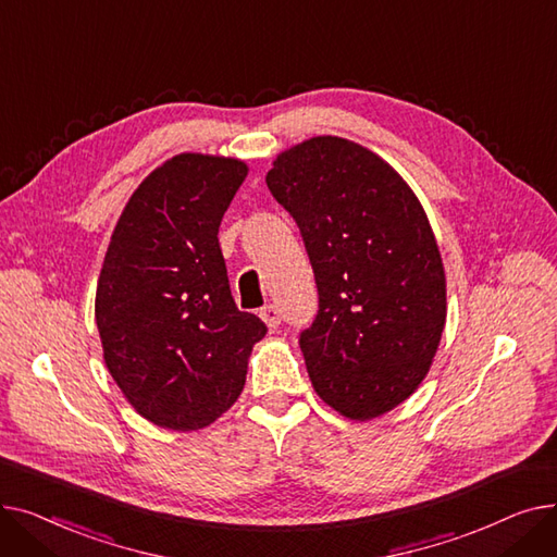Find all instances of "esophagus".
<instances>
[{
    "label": "esophagus",
    "mask_w": 557,
    "mask_h": 557,
    "mask_svg": "<svg viewBox=\"0 0 557 557\" xmlns=\"http://www.w3.org/2000/svg\"><path fill=\"white\" fill-rule=\"evenodd\" d=\"M259 315H261L263 323L269 325V330H277V325H280V309H277L275 305L261 307V309H259Z\"/></svg>",
    "instance_id": "1"
}]
</instances>
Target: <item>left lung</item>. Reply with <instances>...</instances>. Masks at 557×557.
<instances>
[{"label": "left lung", "instance_id": "left-lung-1", "mask_svg": "<svg viewBox=\"0 0 557 557\" xmlns=\"http://www.w3.org/2000/svg\"><path fill=\"white\" fill-rule=\"evenodd\" d=\"M267 185L296 219L318 286L300 349L313 391L366 422L411 397L447 320V280L422 202L366 146L334 135L282 151Z\"/></svg>", "mask_w": 557, "mask_h": 557}]
</instances>
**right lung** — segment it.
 I'll list each match as a JSON object with an SVG mask.
<instances>
[{
  "instance_id": "add662e5",
  "label": "right lung",
  "mask_w": 557,
  "mask_h": 557,
  "mask_svg": "<svg viewBox=\"0 0 557 557\" xmlns=\"http://www.w3.org/2000/svg\"><path fill=\"white\" fill-rule=\"evenodd\" d=\"M246 175L237 158L173 156L133 191L108 244L95 300L103 361L135 411L162 429L221 418L267 334L234 305L216 237Z\"/></svg>"
}]
</instances>
